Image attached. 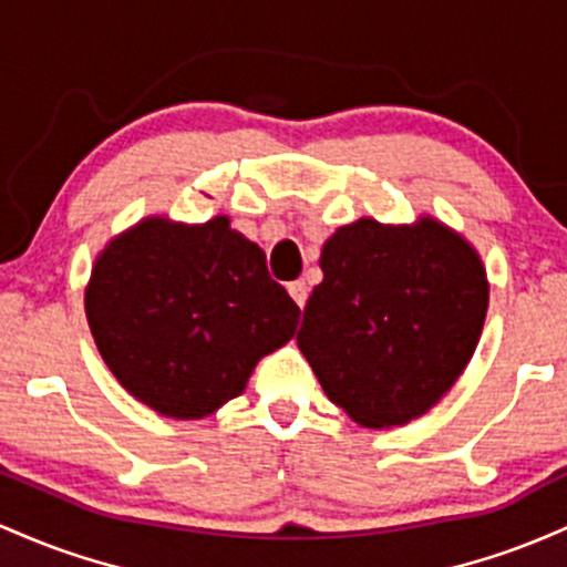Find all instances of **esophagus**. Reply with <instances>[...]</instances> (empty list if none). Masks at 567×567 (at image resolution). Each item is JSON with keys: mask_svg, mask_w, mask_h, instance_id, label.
<instances>
[{"mask_svg": "<svg viewBox=\"0 0 567 567\" xmlns=\"http://www.w3.org/2000/svg\"><path fill=\"white\" fill-rule=\"evenodd\" d=\"M289 295H291V300L300 305V310H302L305 302H308V284H305V281L289 284Z\"/></svg>", "mask_w": 567, "mask_h": 567, "instance_id": "34e87169", "label": "esophagus"}]
</instances>
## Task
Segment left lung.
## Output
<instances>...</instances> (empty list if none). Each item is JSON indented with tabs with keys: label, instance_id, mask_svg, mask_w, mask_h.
Segmentation results:
<instances>
[{
	"label": "left lung",
	"instance_id": "8db88e82",
	"mask_svg": "<svg viewBox=\"0 0 567 567\" xmlns=\"http://www.w3.org/2000/svg\"><path fill=\"white\" fill-rule=\"evenodd\" d=\"M323 281L305 305L297 346L329 402L364 429L425 415L455 385L485 327L480 251L434 216H372L329 235Z\"/></svg>",
	"mask_w": 567,
	"mask_h": 567
}]
</instances>
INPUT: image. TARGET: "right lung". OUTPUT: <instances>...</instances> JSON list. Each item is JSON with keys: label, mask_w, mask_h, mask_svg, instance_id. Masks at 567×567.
I'll list each match as a JSON object with an SVG mask.
<instances>
[{"label": "right lung", "mask_w": 567, "mask_h": 567, "mask_svg": "<svg viewBox=\"0 0 567 567\" xmlns=\"http://www.w3.org/2000/svg\"><path fill=\"white\" fill-rule=\"evenodd\" d=\"M85 316L133 399L200 421L240 396L257 361L295 337L300 308L230 216L203 225L144 216L95 257Z\"/></svg>", "instance_id": "right-lung-1"}]
</instances>
